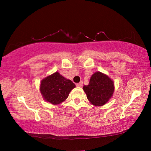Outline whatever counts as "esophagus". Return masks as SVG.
<instances>
[{
	"instance_id": "34e87169",
	"label": "esophagus",
	"mask_w": 151,
	"mask_h": 151,
	"mask_svg": "<svg viewBox=\"0 0 151 151\" xmlns=\"http://www.w3.org/2000/svg\"><path fill=\"white\" fill-rule=\"evenodd\" d=\"M82 84H83V82H79V83L76 84V86H78V87H81V86H82Z\"/></svg>"
}]
</instances>
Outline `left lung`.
<instances>
[{"label": "left lung", "instance_id": "8db88e82", "mask_svg": "<svg viewBox=\"0 0 151 151\" xmlns=\"http://www.w3.org/2000/svg\"><path fill=\"white\" fill-rule=\"evenodd\" d=\"M83 90L91 104L101 106L112 98L115 91L114 82L109 76L97 71L91 76L88 85L83 86Z\"/></svg>", "mask_w": 151, "mask_h": 151}]
</instances>
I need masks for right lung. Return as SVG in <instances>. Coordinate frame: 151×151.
I'll return each mask as SVG.
<instances>
[{"label":"right lung","instance_id":"add662e5","mask_svg":"<svg viewBox=\"0 0 151 151\" xmlns=\"http://www.w3.org/2000/svg\"><path fill=\"white\" fill-rule=\"evenodd\" d=\"M75 87V84L71 80L56 71L41 80L40 91L45 101L57 105L67 100L69 93Z\"/></svg>","mask_w":151,"mask_h":151}]
</instances>
